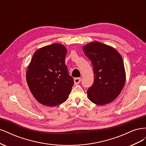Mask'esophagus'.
I'll return each instance as SVG.
<instances>
[{"instance_id":"esophagus-1","label":"esophagus","mask_w":146,"mask_h":146,"mask_svg":"<svg viewBox=\"0 0 146 146\" xmlns=\"http://www.w3.org/2000/svg\"><path fill=\"white\" fill-rule=\"evenodd\" d=\"M74 81V84H75V85H77V84L80 83V82L81 81V78H80V77L75 78Z\"/></svg>"}]
</instances>
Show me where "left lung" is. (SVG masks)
Here are the masks:
<instances>
[{"instance_id": "left-lung-1", "label": "left lung", "mask_w": 146, "mask_h": 146, "mask_svg": "<svg viewBox=\"0 0 146 146\" xmlns=\"http://www.w3.org/2000/svg\"><path fill=\"white\" fill-rule=\"evenodd\" d=\"M85 55L91 61L94 83L88 88V99L104 105L111 102L120 94L125 82V71L121 55L110 46L92 42L83 47Z\"/></svg>"}]
</instances>
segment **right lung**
<instances>
[{"mask_svg": "<svg viewBox=\"0 0 146 146\" xmlns=\"http://www.w3.org/2000/svg\"><path fill=\"white\" fill-rule=\"evenodd\" d=\"M67 49L61 44H52L34 53L27 70L29 89L39 103L48 107L67 100L74 85L64 61Z\"/></svg>", "mask_w": 146, "mask_h": 146, "instance_id": "right-lung-1", "label": "right lung"}]
</instances>
